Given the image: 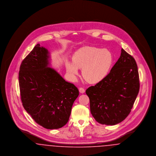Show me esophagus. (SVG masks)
<instances>
[{
    "mask_svg": "<svg viewBox=\"0 0 156 156\" xmlns=\"http://www.w3.org/2000/svg\"><path fill=\"white\" fill-rule=\"evenodd\" d=\"M79 91H80V93L83 94V93H84V92H85V89H84L83 88H82V87H80V88H79Z\"/></svg>",
    "mask_w": 156,
    "mask_h": 156,
    "instance_id": "1",
    "label": "esophagus"
}]
</instances>
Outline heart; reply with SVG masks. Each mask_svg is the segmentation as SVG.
Returning <instances> with one entry per match:
<instances>
[{
  "label": "heart",
  "instance_id": "heart-1",
  "mask_svg": "<svg viewBox=\"0 0 156 156\" xmlns=\"http://www.w3.org/2000/svg\"><path fill=\"white\" fill-rule=\"evenodd\" d=\"M73 64L67 62V73L74 80L78 74L77 68L82 69V74L87 81L95 83L101 81L109 74L113 64L112 52L106 49L85 47L75 52Z\"/></svg>",
  "mask_w": 156,
  "mask_h": 156
}]
</instances>
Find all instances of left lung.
Returning <instances> with one entry per match:
<instances>
[{
  "instance_id": "left-lung-1",
  "label": "left lung",
  "mask_w": 156,
  "mask_h": 156,
  "mask_svg": "<svg viewBox=\"0 0 156 156\" xmlns=\"http://www.w3.org/2000/svg\"><path fill=\"white\" fill-rule=\"evenodd\" d=\"M140 89L139 75L133 57L121 50L110 73L86 90L90 113L98 123L115 125L129 115Z\"/></svg>"
}]
</instances>
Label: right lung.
<instances>
[{"label": "right lung", "mask_w": 156, "mask_h": 156, "mask_svg": "<svg viewBox=\"0 0 156 156\" xmlns=\"http://www.w3.org/2000/svg\"><path fill=\"white\" fill-rule=\"evenodd\" d=\"M48 54L46 48L37 44L22 62L19 82L24 109L37 124L56 129L68 122L79 90L47 67Z\"/></svg>", "instance_id": "1"}]
</instances>
